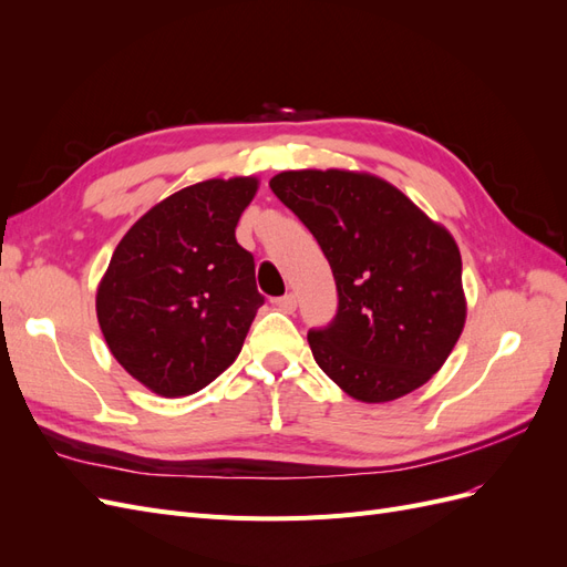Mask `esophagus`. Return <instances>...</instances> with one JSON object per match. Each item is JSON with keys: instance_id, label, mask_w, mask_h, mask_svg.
Wrapping results in <instances>:
<instances>
[{"instance_id": "1", "label": "esophagus", "mask_w": 567, "mask_h": 567, "mask_svg": "<svg viewBox=\"0 0 567 567\" xmlns=\"http://www.w3.org/2000/svg\"><path fill=\"white\" fill-rule=\"evenodd\" d=\"M274 305H277L281 312H286V315H293V312H296V307H298V298H296L293 293H286V296H281V298L274 300Z\"/></svg>"}]
</instances>
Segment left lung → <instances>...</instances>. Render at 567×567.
Segmentation results:
<instances>
[{
    "label": "left lung",
    "instance_id": "8db88e82",
    "mask_svg": "<svg viewBox=\"0 0 567 567\" xmlns=\"http://www.w3.org/2000/svg\"><path fill=\"white\" fill-rule=\"evenodd\" d=\"M269 186L317 238L336 279L333 321L307 333L321 371L369 404L431 381L466 321L452 234L371 175L293 169Z\"/></svg>",
    "mask_w": 567,
    "mask_h": 567
}]
</instances>
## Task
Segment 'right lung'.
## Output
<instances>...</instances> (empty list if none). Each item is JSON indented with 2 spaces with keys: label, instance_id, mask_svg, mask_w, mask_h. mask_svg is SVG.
Wrapping results in <instances>:
<instances>
[{
  "label": "right lung",
  "instance_id": "1",
  "mask_svg": "<svg viewBox=\"0 0 567 567\" xmlns=\"http://www.w3.org/2000/svg\"><path fill=\"white\" fill-rule=\"evenodd\" d=\"M257 179H208L161 200L117 244L96 290L113 357L163 398L213 383L244 348L265 298L236 225Z\"/></svg>",
  "mask_w": 567,
  "mask_h": 567
}]
</instances>
